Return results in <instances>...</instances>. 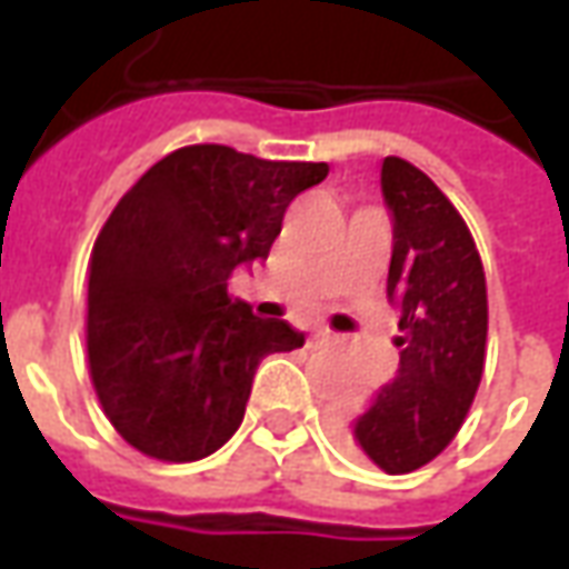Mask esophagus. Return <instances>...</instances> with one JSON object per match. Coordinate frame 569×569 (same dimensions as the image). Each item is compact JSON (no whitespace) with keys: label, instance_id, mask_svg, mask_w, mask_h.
<instances>
[{"label":"esophagus","instance_id":"esophagus-1","mask_svg":"<svg viewBox=\"0 0 569 569\" xmlns=\"http://www.w3.org/2000/svg\"><path fill=\"white\" fill-rule=\"evenodd\" d=\"M313 338H317V341H332L335 335L332 332H317V335H313Z\"/></svg>","mask_w":569,"mask_h":569}]
</instances>
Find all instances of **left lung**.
<instances>
[{"label": "left lung", "mask_w": 569, "mask_h": 569, "mask_svg": "<svg viewBox=\"0 0 569 569\" xmlns=\"http://www.w3.org/2000/svg\"><path fill=\"white\" fill-rule=\"evenodd\" d=\"M393 212L387 298L399 310V369L366 411L335 423L341 448L390 476L439 457L476 399L488 345V283L463 216L423 170L383 158Z\"/></svg>", "instance_id": "obj_1"}]
</instances>
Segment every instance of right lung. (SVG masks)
<instances>
[{
	"label": "right lung",
	"mask_w": 569,
	"mask_h": 569,
	"mask_svg": "<svg viewBox=\"0 0 569 569\" xmlns=\"http://www.w3.org/2000/svg\"><path fill=\"white\" fill-rule=\"evenodd\" d=\"M329 163L231 146L170 151L118 200L88 261V366L103 415L146 457L191 463L231 439L264 357L305 335L228 298Z\"/></svg>",
	"instance_id": "1"
}]
</instances>
